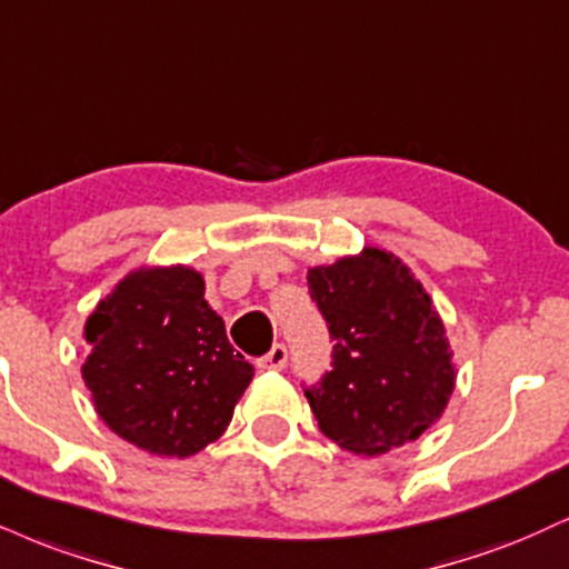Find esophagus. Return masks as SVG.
I'll return each instance as SVG.
<instances>
[{"mask_svg": "<svg viewBox=\"0 0 569 569\" xmlns=\"http://www.w3.org/2000/svg\"><path fill=\"white\" fill-rule=\"evenodd\" d=\"M286 362H289V350H286V345H276L259 360V368H264V371H283Z\"/></svg>", "mask_w": 569, "mask_h": 569, "instance_id": "obj_1", "label": "esophagus"}]
</instances>
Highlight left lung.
Instances as JSON below:
<instances>
[{"label":"left lung","mask_w":569,"mask_h":569,"mask_svg":"<svg viewBox=\"0 0 569 569\" xmlns=\"http://www.w3.org/2000/svg\"><path fill=\"white\" fill-rule=\"evenodd\" d=\"M323 312L333 362L307 387L320 432L358 456L413 442L440 419L456 387L442 318L408 264L385 249L307 272Z\"/></svg>","instance_id":"left-lung-1"}]
</instances>
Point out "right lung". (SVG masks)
Listing matches in <instances>:
<instances>
[{
	"label": "right lung",
	"instance_id": "1",
	"mask_svg": "<svg viewBox=\"0 0 569 569\" xmlns=\"http://www.w3.org/2000/svg\"><path fill=\"white\" fill-rule=\"evenodd\" d=\"M193 267H140L84 323L94 410L121 440L188 458L228 429L254 366L232 350Z\"/></svg>",
	"mask_w": 569,
	"mask_h": 569
}]
</instances>
